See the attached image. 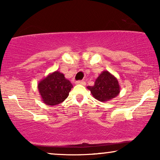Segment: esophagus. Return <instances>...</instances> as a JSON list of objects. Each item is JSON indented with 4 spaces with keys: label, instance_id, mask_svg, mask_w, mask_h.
I'll use <instances>...</instances> for the list:
<instances>
[{
    "label": "esophagus",
    "instance_id": "obj_1",
    "mask_svg": "<svg viewBox=\"0 0 160 160\" xmlns=\"http://www.w3.org/2000/svg\"><path fill=\"white\" fill-rule=\"evenodd\" d=\"M76 84H82V85H85L86 84V82L84 81H76L75 82Z\"/></svg>",
    "mask_w": 160,
    "mask_h": 160
}]
</instances>
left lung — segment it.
Listing matches in <instances>:
<instances>
[{"instance_id":"1","label":"left lung","mask_w":160,"mask_h":160,"mask_svg":"<svg viewBox=\"0 0 160 160\" xmlns=\"http://www.w3.org/2000/svg\"><path fill=\"white\" fill-rule=\"evenodd\" d=\"M96 100L107 102L117 97L120 92L118 79L108 71H102L96 78L93 86L87 87Z\"/></svg>"}]
</instances>
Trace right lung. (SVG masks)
Here are the masks:
<instances>
[{"instance_id": "add662e5", "label": "right lung", "mask_w": 160, "mask_h": 160, "mask_svg": "<svg viewBox=\"0 0 160 160\" xmlns=\"http://www.w3.org/2000/svg\"><path fill=\"white\" fill-rule=\"evenodd\" d=\"M73 85L65 78L64 74L56 71L49 73L38 84L39 94L43 103L55 106L68 97Z\"/></svg>"}]
</instances>
